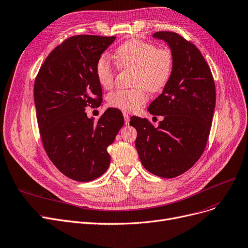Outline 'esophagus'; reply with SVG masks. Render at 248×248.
<instances>
[{"instance_id": "34e87169", "label": "esophagus", "mask_w": 248, "mask_h": 248, "mask_svg": "<svg viewBox=\"0 0 248 248\" xmlns=\"http://www.w3.org/2000/svg\"><path fill=\"white\" fill-rule=\"evenodd\" d=\"M124 118L125 124H128V123H130V114L127 112H124Z\"/></svg>"}]
</instances>
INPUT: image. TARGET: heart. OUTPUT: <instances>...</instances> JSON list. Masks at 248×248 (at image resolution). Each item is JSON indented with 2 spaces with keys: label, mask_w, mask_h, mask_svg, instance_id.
Segmentation results:
<instances>
[{
  "label": "heart",
  "mask_w": 248,
  "mask_h": 248,
  "mask_svg": "<svg viewBox=\"0 0 248 248\" xmlns=\"http://www.w3.org/2000/svg\"><path fill=\"white\" fill-rule=\"evenodd\" d=\"M116 64L122 69H134L132 89L116 90L108 95V104L124 111H135L148 99L146 89L159 92L167 85L172 70L173 57L166 48L157 49L150 42L139 39L125 41L113 55ZM95 75L105 89L112 87L115 68L105 56L99 58L95 66Z\"/></svg>",
  "instance_id": "b5f03b06"
}]
</instances>
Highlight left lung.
<instances>
[{
  "instance_id": "obj_1",
  "label": "left lung",
  "mask_w": 248,
  "mask_h": 248,
  "mask_svg": "<svg viewBox=\"0 0 248 248\" xmlns=\"http://www.w3.org/2000/svg\"><path fill=\"white\" fill-rule=\"evenodd\" d=\"M153 37L168 45L173 70L162 93L148 111L162 115L154 127L133 116L136 148L143 166L160 177L173 178L191 168L206 148L216 104L211 70L199 48L175 32L159 31Z\"/></svg>"
}]
</instances>
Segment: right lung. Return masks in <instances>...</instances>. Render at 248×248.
Instances as JSON below:
<instances>
[{"mask_svg": "<svg viewBox=\"0 0 248 248\" xmlns=\"http://www.w3.org/2000/svg\"><path fill=\"white\" fill-rule=\"evenodd\" d=\"M115 36L76 35L53 49L34 83V104L42 144L51 162L76 181H91L108 169L107 147L124 125L120 109L98 120L86 113L99 106L102 89L95 66Z\"/></svg>", "mask_w": 248, "mask_h": 248, "instance_id": "add662e5", "label": "right lung"}]
</instances>
